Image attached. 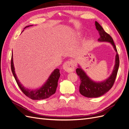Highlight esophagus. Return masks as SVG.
I'll use <instances>...</instances> for the list:
<instances>
[{
	"label": "esophagus",
	"mask_w": 129,
	"mask_h": 129,
	"mask_svg": "<svg viewBox=\"0 0 129 129\" xmlns=\"http://www.w3.org/2000/svg\"><path fill=\"white\" fill-rule=\"evenodd\" d=\"M63 69L67 72H73L75 69V65L72 60L65 62L63 65Z\"/></svg>",
	"instance_id": "1"
}]
</instances>
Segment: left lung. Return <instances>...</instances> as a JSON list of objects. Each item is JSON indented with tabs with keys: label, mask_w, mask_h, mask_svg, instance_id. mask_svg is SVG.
Wrapping results in <instances>:
<instances>
[{
	"label": "left lung",
	"mask_w": 129,
	"mask_h": 129,
	"mask_svg": "<svg viewBox=\"0 0 129 129\" xmlns=\"http://www.w3.org/2000/svg\"><path fill=\"white\" fill-rule=\"evenodd\" d=\"M95 26L100 36L98 41L100 42H110L116 51V55L115 64L112 74L107 79L102 82H97L92 81L80 67V66H78L79 68L76 69V72L81 80L79 89L80 92L82 95L88 98H93L102 96L112 88L115 82L119 65V56L112 38L110 35L105 32L103 27L97 21H95Z\"/></svg>",
	"instance_id": "1"
}]
</instances>
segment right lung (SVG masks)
<instances>
[{"label": "right lung", "instance_id": "add662e5", "mask_svg": "<svg viewBox=\"0 0 129 129\" xmlns=\"http://www.w3.org/2000/svg\"><path fill=\"white\" fill-rule=\"evenodd\" d=\"M32 25L27 26L25 27L24 28L31 26ZM11 70L13 75L15 78L17 83L19 87L20 88L21 90L24 94L29 98L34 100H40L46 99H48L50 96L53 95L55 92L56 88L57 87V82L59 77L60 76V70L58 69H55L50 74V75L48 77V80L45 82V83L40 88L37 89H28L26 88L23 86L22 84L19 82L18 77H17L16 74L15 72V69L13 64V53L12 55L11 58Z\"/></svg>", "mask_w": 129, "mask_h": 129}]
</instances>
